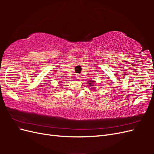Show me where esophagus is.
I'll use <instances>...</instances> for the list:
<instances>
[{"instance_id":"obj_1","label":"esophagus","mask_w":154,"mask_h":154,"mask_svg":"<svg viewBox=\"0 0 154 154\" xmlns=\"http://www.w3.org/2000/svg\"><path fill=\"white\" fill-rule=\"evenodd\" d=\"M76 78L77 79L81 78V75H80V74H77V75H76Z\"/></svg>"}]
</instances>
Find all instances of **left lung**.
I'll use <instances>...</instances> for the list:
<instances>
[{
	"instance_id": "8db88e82",
	"label": "left lung",
	"mask_w": 154,
	"mask_h": 154,
	"mask_svg": "<svg viewBox=\"0 0 154 154\" xmlns=\"http://www.w3.org/2000/svg\"><path fill=\"white\" fill-rule=\"evenodd\" d=\"M88 82V84L91 85V86L92 84H93V83H94L93 82Z\"/></svg>"
}]
</instances>
